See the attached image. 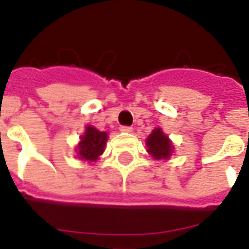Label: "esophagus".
Here are the masks:
<instances>
[{"label":"esophagus","mask_w":249,"mask_h":249,"mask_svg":"<svg viewBox=\"0 0 249 249\" xmlns=\"http://www.w3.org/2000/svg\"><path fill=\"white\" fill-rule=\"evenodd\" d=\"M122 132H132V127L130 126H121V128H119Z\"/></svg>","instance_id":"1"}]
</instances>
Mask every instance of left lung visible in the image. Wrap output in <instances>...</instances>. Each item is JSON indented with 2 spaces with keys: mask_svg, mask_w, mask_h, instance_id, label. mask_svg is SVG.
<instances>
[{
  "mask_svg": "<svg viewBox=\"0 0 249 249\" xmlns=\"http://www.w3.org/2000/svg\"><path fill=\"white\" fill-rule=\"evenodd\" d=\"M147 151L156 160H167L173 153V144L161 128H155L147 138Z\"/></svg>",
  "mask_w": 249,
  "mask_h": 249,
  "instance_id": "obj_1",
  "label": "left lung"
}]
</instances>
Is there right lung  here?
Listing matches in <instances>:
<instances>
[{
	"instance_id": "add662e5",
	"label": "right lung",
	"mask_w": 249,
	"mask_h": 249,
	"mask_svg": "<svg viewBox=\"0 0 249 249\" xmlns=\"http://www.w3.org/2000/svg\"><path fill=\"white\" fill-rule=\"evenodd\" d=\"M80 139L81 140L76 148L78 158L84 161H96L104 153L105 144L107 140V132L98 131L93 126H87L85 134L81 135Z\"/></svg>"
}]
</instances>
